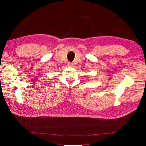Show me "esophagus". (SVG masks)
I'll return each mask as SVG.
<instances>
[{
    "label": "esophagus",
    "instance_id": "1",
    "mask_svg": "<svg viewBox=\"0 0 146 146\" xmlns=\"http://www.w3.org/2000/svg\"><path fill=\"white\" fill-rule=\"evenodd\" d=\"M68 66H69V67H73L74 64H73L72 63H69L68 64Z\"/></svg>",
    "mask_w": 146,
    "mask_h": 146
}]
</instances>
